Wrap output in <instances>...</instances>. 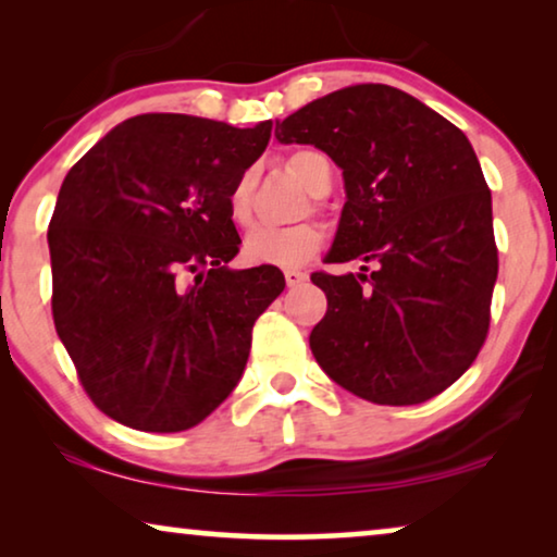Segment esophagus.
<instances>
[{"label": "esophagus", "instance_id": "34e87169", "mask_svg": "<svg viewBox=\"0 0 557 557\" xmlns=\"http://www.w3.org/2000/svg\"><path fill=\"white\" fill-rule=\"evenodd\" d=\"M284 278H286V286H299V284H304V281H307V273L299 271V269H286Z\"/></svg>", "mask_w": 557, "mask_h": 557}]
</instances>
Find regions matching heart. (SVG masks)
Masks as SVG:
<instances>
[{
  "label": "heart",
  "instance_id": "1",
  "mask_svg": "<svg viewBox=\"0 0 557 557\" xmlns=\"http://www.w3.org/2000/svg\"><path fill=\"white\" fill-rule=\"evenodd\" d=\"M288 170L294 177L301 180V185L311 195H322L330 189L332 172L330 162L311 149H299L288 157ZM253 172H243L238 182L227 197V210L235 223L243 225L250 218V195H253ZM324 243V227L317 223H299V225H253L243 240V256L250 263H269V265H299L307 261L311 253H317Z\"/></svg>",
  "mask_w": 557,
  "mask_h": 557
}]
</instances>
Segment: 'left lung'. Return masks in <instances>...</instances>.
I'll use <instances>...</instances> for the list:
<instances>
[{"mask_svg": "<svg viewBox=\"0 0 557 557\" xmlns=\"http://www.w3.org/2000/svg\"><path fill=\"white\" fill-rule=\"evenodd\" d=\"M342 170L347 202L326 263L311 273L326 314L309 334L319 368L357 398L416 406L474 362L497 281L492 193L467 134L383 83L317 98L276 121Z\"/></svg>", "mask_w": 557, "mask_h": 557, "instance_id": "obj_1", "label": "left lung"}]
</instances>
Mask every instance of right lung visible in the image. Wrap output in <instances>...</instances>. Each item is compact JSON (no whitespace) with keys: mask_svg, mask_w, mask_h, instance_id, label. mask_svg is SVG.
<instances>
[{"mask_svg":"<svg viewBox=\"0 0 557 557\" xmlns=\"http://www.w3.org/2000/svg\"><path fill=\"white\" fill-rule=\"evenodd\" d=\"M271 128L141 113L63 180L48 231L52 319L113 421L187 431L238 385L256 319L286 286L276 265H227L240 246L227 197Z\"/></svg>","mask_w":557,"mask_h":557,"instance_id":"1","label":"right lung"}]
</instances>
